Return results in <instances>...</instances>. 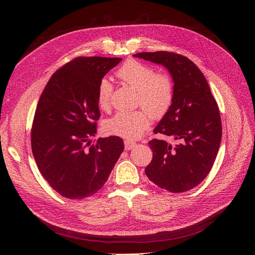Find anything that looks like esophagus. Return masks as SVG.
I'll list each match as a JSON object with an SVG mask.
<instances>
[{
    "instance_id": "1",
    "label": "esophagus",
    "mask_w": 255,
    "mask_h": 255,
    "mask_svg": "<svg viewBox=\"0 0 255 255\" xmlns=\"http://www.w3.org/2000/svg\"><path fill=\"white\" fill-rule=\"evenodd\" d=\"M135 146H136V142H134V141H129V140H126L125 141V148H126L127 151L134 149Z\"/></svg>"
}]
</instances>
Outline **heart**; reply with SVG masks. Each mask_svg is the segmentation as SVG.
<instances>
[{
    "label": "heart",
    "mask_w": 255,
    "mask_h": 255,
    "mask_svg": "<svg viewBox=\"0 0 255 255\" xmlns=\"http://www.w3.org/2000/svg\"><path fill=\"white\" fill-rule=\"evenodd\" d=\"M118 78L138 91V105L144 110L119 112L105 122L109 134L126 139H138L151 126V116L160 119L171 107L174 95L173 82L166 73H156L152 66L138 60H128L117 72ZM113 84L102 79L98 87L97 100L100 109L107 110L111 105Z\"/></svg>",
    "instance_id": "b5f03b06"
}]
</instances>
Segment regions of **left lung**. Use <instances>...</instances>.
Masks as SVG:
<instances>
[{
  "label": "left lung",
  "instance_id": "8db88e82",
  "mask_svg": "<svg viewBox=\"0 0 255 255\" xmlns=\"http://www.w3.org/2000/svg\"><path fill=\"white\" fill-rule=\"evenodd\" d=\"M133 56L163 65L174 83L171 107L154 133L172 136L180 143L173 146L165 140H150L153 158L144 172L170 192L190 190L210 173L219 150L222 128L217 102L203 73L187 57L166 51Z\"/></svg>",
  "mask_w": 255,
  "mask_h": 255
}]
</instances>
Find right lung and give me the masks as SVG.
I'll list each match as a JSON object with an SVG mask.
<instances>
[{
  "mask_svg": "<svg viewBox=\"0 0 255 255\" xmlns=\"http://www.w3.org/2000/svg\"><path fill=\"white\" fill-rule=\"evenodd\" d=\"M121 60L72 59L52 75L37 104L30 133L33 155L44 180L65 198L95 195L125 149L117 136L90 141L100 118L99 84Z\"/></svg>",
  "mask_w": 255,
  "mask_h": 255,
  "instance_id": "1",
  "label": "right lung"
}]
</instances>
